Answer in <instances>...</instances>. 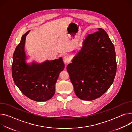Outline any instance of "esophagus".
<instances>
[{
    "mask_svg": "<svg viewBox=\"0 0 132 132\" xmlns=\"http://www.w3.org/2000/svg\"><path fill=\"white\" fill-rule=\"evenodd\" d=\"M63 61H64V62L65 63H69V62H70V58H69V57L68 56H64L63 57Z\"/></svg>",
    "mask_w": 132,
    "mask_h": 132,
    "instance_id": "obj_1",
    "label": "esophagus"
}]
</instances>
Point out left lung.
Returning a JSON list of instances; mask_svg holds the SVG:
<instances>
[{"label": "left lung", "instance_id": "left-lung-1", "mask_svg": "<svg viewBox=\"0 0 132 132\" xmlns=\"http://www.w3.org/2000/svg\"><path fill=\"white\" fill-rule=\"evenodd\" d=\"M67 70L79 98L92 101L107 91L116 75V61L114 45L104 30L98 28L85 37Z\"/></svg>", "mask_w": 132, "mask_h": 132}]
</instances>
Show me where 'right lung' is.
<instances>
[{"mask_svg": "<svg viewBox=\"0 0 132 132\" xmlns=\"http://www.w3.org/2000/svg\"><path fill=\"white\" fill-rule=\"evenodd\" d=\"M30 31L22 36L14 52L12 76L14 83L27 97L38 102L46 101L54 95L55 83L65 65L62 57L41 63H27L24 45Z\"/></svg>", "mask_w": 132, "mask_h": 132, "instance_id": "1", "label": "right lung"}]
</instances>
